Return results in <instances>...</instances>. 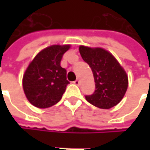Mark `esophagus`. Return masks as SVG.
Segmentation results:
<instances>
[{"mask_svg": "<svg viewBox=\"0 0 150 150\" xmlns=\"http://www.w3.org/2000/svg\"><path fill=\"white\" fill-rule=\"evenodd\" d=\"M74 83H75V85H79V84H80V80L76 79L75 81H74Z\"/></svg>", "mask_w": 150, "mask_h": 150, "instance_id": "34e87169", "label": "esophagus"}]
</instances>
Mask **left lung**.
I'll list each match as a JSON object with an SVG mask.
<instances>
[{
	"mask_svg": "<svg viewBox=\"0 0 150 150\" xmlns=\"http://www.w3.org/2000/svg\"><path fill=\"white\" fill-rule=\"evenodd\" d=\"M80 54L92 69L96 91L87 96L86 100L92 105L108 109L118 104L125 96L129 85L126 71L115 57L103 47L81 45Z\"/></svg>",
	"mask_w": 150,
	"mask_h": 150,
	"instance_id": "obj_1",
	"label": "left lung"
}]
</instances>
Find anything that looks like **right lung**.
I'll list each match as a JSON object with an SVG mask.
<instances>
[{
    "label": "right lung",
    "instance_id": "obj_1",
    "mask_svg": "<svg viewBox=\"0 0 150 150\" xmlns=\"http://www.w3.org/2000/svg\"><path fill=\"white\" fill-rule=\"evenodd\" d=\"M71 46L52 45L41 50L30 62L22 77V87L28 101L36 108L56 104L69 81L61 60Z\"/></svg>",
    "mask_w": 150,
    "mask_h": 150
}]
</instances>
